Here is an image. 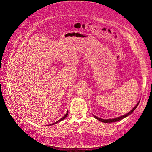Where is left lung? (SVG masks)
<instances>
[{
    "label": "left lung",
    "mask_w": 152,
    "mask_h": 152,
    "mask_svg": "<svg viewBox=\"0 0 152 152\" xmlns=\"http://www.w3.org/2000/svg\"><path fill=\"white\" fill-rule=\"evenodd\" d=\"M139 103H140V101L138 102V103L136 104V106L133 108V109H132L131 111L129 112L127 114H124V115H122V116H120V117H119L115 118H112V119H102V118H100L99 117H96V116H95V115H93L94 116V118H96L98 120H99V121H102V122H103V123H113V122L118 121L121 120H122L123 118H125V117L129 116V115H131V114L134 111V110L136 109L137 107L138 106V104H139Z\"/></svg>",
    "instance_id": "left-lung-1"
}]
</instances>
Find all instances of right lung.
Returning <instances> with one entry per match:
<instances>
[{"instance_id": "right-lung-1", "label": "right lung", "mask_w": 152, "mask_h": 152, "mask_svg": "<svg viewBox=\"0 0 152 152\" xmlns=\"http://www.w3.org/2000/svg\"><path fill=\"white\" fill-rule=\"evenodd\" d=\"M68 112H69V111H67V113H66V115H64V117H62V118H61V119H60V120H58V121H56V122H55V123H52V124H50V125H53V124H56V123H58V122H59V121H62V120H64V119H65V118H66V117H67V115H68V114H69V113H68Z\"/></svg>"}]
</instances>
